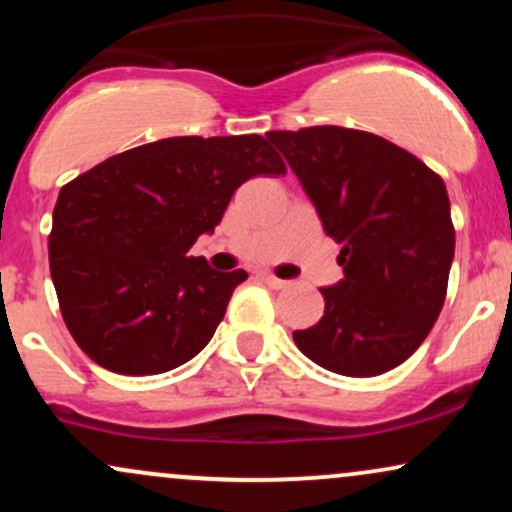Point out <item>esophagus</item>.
<instances>
[{"label":"esophagus","instance_id":"34e87169","mask_svg":"<svg viewBox=\"0 0 512 512\" xmlns=\"http://www.w3.org/2000/svg\"><path fill=\"white\" fill-rule=\"evenodd\" d=\"M262 279L267 281V284L272 286V289H286V286H289V281L279 279V276H274L272 272H264V274H262Z\"/></svg>","mask_w":512,"mask_h":512}]
</instances>
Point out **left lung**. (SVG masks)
I'll return each instance as SVG.
<instances>
[{"mask_svg":"<svg viewBox=\"0 0 512 512\" xmlns=\"http://www.w3.org/2000/svg\"><path fill=\"white\" fill-rule=\"evenodd\" d=\"M325 233L342 245L344 279L320 289L325 315L293 342L351 378L392 370L433 330L448 293L455 226L445 182L424 161L361 129L269 132Z\"/></svg>","mask_w":512,"mask_h":512,"instance_id":"obj_1","label":"left lung"}]
</instances>
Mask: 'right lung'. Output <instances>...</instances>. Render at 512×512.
<instances>
[{
    "mask_svg": "<svg viewBox=\"0 0 512 512\" xmlns=\"http://www.w3.org/2000/svg\"><path fill=\"white\" fill-rule=\"evenodd\" d=\"M284 173L267 139L240 134L161 139L67 182L52 211L50 274L81 351L120 375L195 358L248 274L214 272L187 252L245 180Z\"/></svg>",
    "mask_w": 512,
    "mask_h": 512,
    "instance_id": "right-lung-1",
    "label": "right lung"
}]
</instances>
